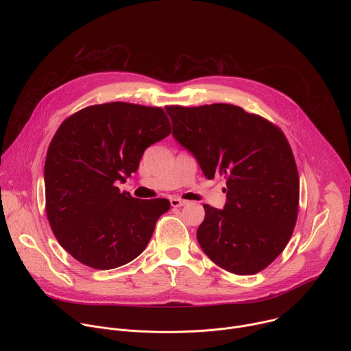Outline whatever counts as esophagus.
I'll return each instance as SVG.
<instances>
[{"instance_id": "obj_1", "label": "esophagus", "mask_w": 351, "mask_h": 351, "mask_svg": "<svg viewBox=\"0 0 351 351\" xmlns=\"http://www.w3.org/2000/svg\"><path fill=\"white\" fill-rule=\"evenodd\" d=\"M186 204H187L186 199H182V198H178V197H172L171 198V206L172 207H183Z\"/></svg>"}]
</instances>
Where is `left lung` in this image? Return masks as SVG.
Here are the masks:
<instances>
[{"label":"left lung","mask_w":351,"mask_h":351,"mask_svg":"<svg viewBox=\"0 0 351 351\" xmlns=\"http://www.w3.org/2000/svg\"><path fill=\"white\" fill-rule=\"evenodd\" d=\"M173 137L208 179H226L223 210L204 204L197 229L203 252L236 275L265 269L289 243L298 213L300 179L283 132L232 104L169 106Z\"/></svg>","instance_id":"1"}]
</instances>
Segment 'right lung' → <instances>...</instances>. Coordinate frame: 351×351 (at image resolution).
<instances>
[{"mask_svg": "<svg viewBox=\"0 0 351 351\" xmlns=\"http://www.w3.org/2000/svg\"><path fill=\"white\" fill-rule=\"evenodd\" d=\"M169 133L162 108L121 101L86 107L61 123L45 157V213L75 260L112 269L144 252L169 199H138L117 184Z\"/></svg>", "mask_w": 351, "mask_h": 351, "instance_id": "obj_1", "label": "right lung"}]
</instances>
